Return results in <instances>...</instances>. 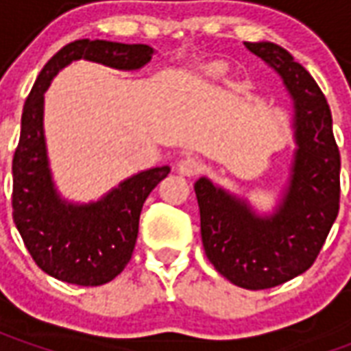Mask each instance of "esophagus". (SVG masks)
I'll use <instances>...</instances> for the list:
<instances>
[{
  "label": "esophagus",
  "instance_id": "obj_1",
  "mask_svg": "<svg viewBox=\"0 0 351 351\" xmlns=\"http://www.w3.org/2000/svg\"><path fill=\"white\" fill-rule=\"evenodd\" d=\"M199 171H201V161L197 158H193V156H186L178 163V173L184 176L197 175Z\"/></svg>",
  "mask_w": 351,
  "mask_h": 351
}]
</instances>
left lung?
<instances>
[{"mask_svg": "<svg viewBox=\"0 0 351 351\" xmlns=\"http://www.w3.org/2000/svg\"><path fill=\"white\" fill-rule=\"evenodd\" d=\"M282 75L295 101L297 154L287 195L272 218H258L243 201L195 182L201 239L208 261L244 289H267L308 271L337 220L340 152L332 116L316 80L274 43H244Z\"/></svg>", "mask_w": 351, "mask_h": 351, "instance_id": "8db88e82", "label": "left lung"}]
</instances>
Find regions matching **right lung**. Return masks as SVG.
<instances>
[{
  "instance_id": "obj_1",
  "label": "right lung",
  "mask_w": 351,
  "mask_h": 351,
  "mask_svg": "<svg viewBox=\"0 0 351 351\" xmlns=\"http://www.w3.org/2000/svg\"><path fill=\"white\" fill-rule=\"evenodd\" d=\"M152 54L148 45L73 41L47 62L24 103L20 141L12 156V220L37 267L62 282L103 286L123 271L137 243L143 205L169 175V167L131 176L93 205H65L50 180L43 137V93L73 60L138 69Z\"/></svg>"
}]
</instances>
